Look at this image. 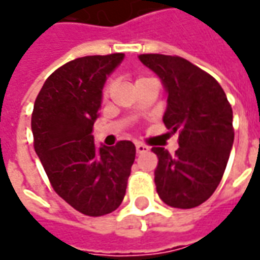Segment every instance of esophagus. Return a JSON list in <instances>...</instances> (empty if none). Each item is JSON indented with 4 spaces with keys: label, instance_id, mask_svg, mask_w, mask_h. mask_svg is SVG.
<instances>
[{
    "label": "esophagus",
    "instance_id": "obj_1",
    "mask_svg": "<svg viewBox=\"0 0 260 260\" xmlns=\"http://www.w3.org/2000/svg\"><path fill=\"white\" fill-rule=\"evenodd\" d=\"M136 151L139 154L146 153V151H148V147L146 144H143V143H136Z\"/></svg>",
    "mask_w": 260,
    "mask_h": 260
}]
</instances>
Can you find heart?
<instances>
[{
  "instance_id": "1",
  "label": "heart",
  "mask_w": 260,
  "mask_h": 260,
  "mask_svg": "<svg viewBox=\"0 0 260 260\" xmlns=\"http://www.w3.org/2000/svg\"><path fill=\"white\" fill-rule=\"evenodd\" d=\"M109 89H110V86H106V87H105V90H103V94H105V96H107V93H109Z\"/></svg>"
}]
</instances>
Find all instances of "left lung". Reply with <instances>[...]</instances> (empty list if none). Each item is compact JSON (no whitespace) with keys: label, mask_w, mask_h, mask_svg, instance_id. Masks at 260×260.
I'll return each mask as SVG.
<instances>
[{"label":"left lung","mask_w":260,"mask_h":260,"mask_svg":"<svg viewBox=\"0 0 260 260\" xmlns=\"http://www.w3.org/2000/svg\"><path fill=\"white\" fill-rule=\"evenodd\" d=\"M144 65L157 73L168 93L162 121L178 132L174 155L153 147L157 194L173 208H195L214 194L222 180L234 144L232 107L209 73L180 56L143 53Z\"/></svg>","instance_id":"1"}]
</instances>
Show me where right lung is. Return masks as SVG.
<instances>
[{"label": "right lung", "mask_w": 260, "mask_h": 260, "mask_svg": "<svg viewBox=\"0 0 260 260\" xmlns=\"http://www.w3.org/2000/svg\"><path fill=\"white\" fill-rule=\"evenodd\" d=\"M123 58L110 53L73 59L45 80L34 105V147L52 188L87 216L119 208L136 157L132 141L98 150L92 136L107 75Z\"/></svg>", "instance_id": "right-lung-1"}]
</instances>
